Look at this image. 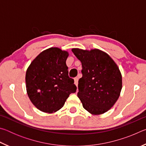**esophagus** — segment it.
<instances>
[{"label":"esophagus","instance_id":"esophagus-1","mask_svg":"<svg viewBox=\"0 0 146 146\" xmlns=\"http://www.w3.org/2000/svg\"><path fill=\"white\" fill-rule=\"evenodd\" d=\"M78 77H75L74 79V82H75V84L77 86H78Z\"/></svg>","mask_w":146,"mask_h":146}]
</instances>
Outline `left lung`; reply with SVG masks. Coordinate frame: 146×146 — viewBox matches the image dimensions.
I'll list each match as a JSON object with an SVG mask.
<instances>
[{
    "label": "left lung",
    "instance_id": "8db88e82",
    "mask_svg": "<svg viewBox=\"0 0 146 146\" xmlns=\"http://www.w3.org/2000/svg\"><path fill=\"white\" fill-rule=\"evenodd\" d=\"M71 50L82 63V77L78 80L77 96L83 108L92 115L107 112L117 102L122 87L117 64L100 49Z\"/></svg>",
    "mask_w": 146,
    "mask_h": 146
}]
</instances>
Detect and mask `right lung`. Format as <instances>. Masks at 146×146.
<instances>
[{
    "instance_id": "add662e5",
    "label": "right lung",
    "mask_w": 146,
    "mask_h": 146,
    "mask_svg": "<svg viewBox=\"0 0 146 146\" xmlns=\"http://www.w3.org/2000/svg\"><path fill=\"white\" fill-rule=\"evenodd\" d=\"M69 53L58 48L41 52L26 73L27 93L41 111L51 113L63 107L71 93L76 92L74 80L68 76L66 62Z\"/></svg>"
}]
</instances>
